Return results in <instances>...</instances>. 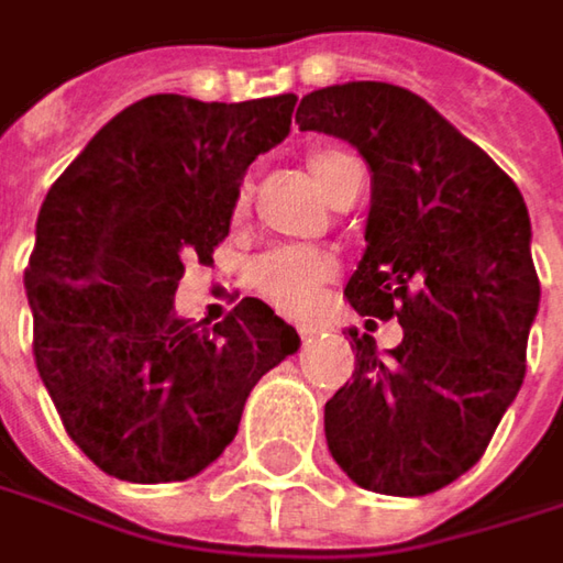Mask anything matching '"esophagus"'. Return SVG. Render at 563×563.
Segmentation results:
<instances>
[{
  "label": "esophagus",
  "instance_id": "34e87169",
  "mask_svg": "<svg viewBox=\"0 0 563 563\" xmlns=\"http://www.w3.org/2000/svg\"><path fill=\"white\" fill-rule=\"evenodd\" d=\"M314 333H318V324H299V336L302 340H311Z\"/></svg>",
  "mask_w": 563,
  "mask_h": 563
}]
</instances>
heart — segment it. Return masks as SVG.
Here are the masks:
<instances>
[{"label":"heart","instance_id":"b5f03b06","mask_svg":"<svg viewBox=\"0 0 563 563\" xmlns=\"http://www.w3.org/2000/svg\"><path fill=\"white\" fill-rule=\"evenodd\" d=\"M350 154L343 151H321L311 157V173L318 185L324 188V195L333 198L336 185L343 179V166L350 163ZM249 183H242L239 195H235V213H242L249 205ZM336 261L321 249H311V245H280V249H271L257 257L255 267H252V283L255 289L271 299L274 306L283 311H292V314H302L308 308L314 306L318 292L336 277Z\"/></svg>","mask_w":563,"mask_h":563}]
</instances>
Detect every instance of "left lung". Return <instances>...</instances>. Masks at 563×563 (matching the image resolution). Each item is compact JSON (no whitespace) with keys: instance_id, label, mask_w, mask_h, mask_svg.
<instances>
[{"instance_id":"left-lung-1","label":"left lung","mask_w":563,"mask_h":563,"mask_svg":"<svg viewBox=\"0 0 563 563\" xmlns=\"http://www.w3.org/2000/svg\"><path fill=\"white\" fill-rule=\"evenodd\" d=\"M296 122L368 163V245L343 292L358 314L404 324L387 355L350 330L355 372L324 406L328 448L368 492L431 495L476 466L523 384L539 311L523 195L406 87H321Z\"/></svg>"}]
</instances>
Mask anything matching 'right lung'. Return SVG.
<instances>
[{"label": "right lung", "mask_w": 563, "mask_h": 563, "mask_svg": "<svg viewBox=\"0 0 563 563\" xmlns=\"http://www.w3.org/2000/svg\"><path fill=\"white\" fill-rule=\"evenodd\" d=\"M296 93L201 103L154 93L112 115L46 191L24 271L37 372L68 438L115 478L210 466L299 333L261 299L208 328L176 314L185 257L230 235L252 159L289 135Z\"/></svg>", "instance_id": "obj_1"}]
</instances>
